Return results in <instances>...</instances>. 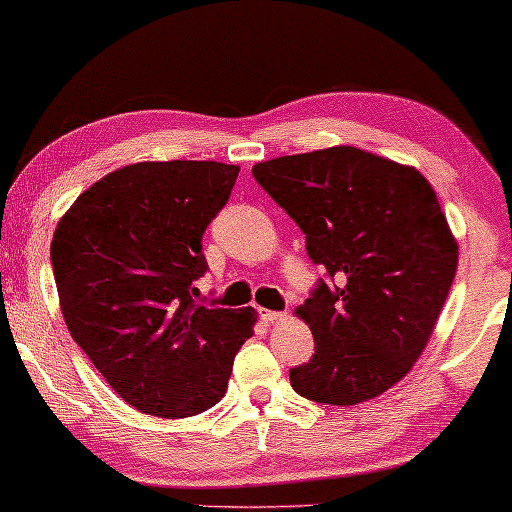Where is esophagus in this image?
<instances>
[{"mask_svg":"<svg viewBox=\"0 0 512 512\" xmlns=\"http://www.w3.org/2000/svg\"><path fill=\"white\" fill-rule=\"evenodd\" d=\"M258 314H261V319L265 321V324H275V321H284L289 314L286 312H275V310H258Z\"/></svg>","mask_w":512,"mask_h":512,"instance_id":"34e87169","label":"esophagus"}]
</instances>
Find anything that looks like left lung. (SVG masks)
<instances>
[{"label":"left lung","mask_w":512,"mask_h":512,"mask_svg":"<svg viewBox=\"0 0 512 512\" xmlns=\"http://www.w3.org/2000/svg\"><path fill=\"white\" fill-rule=\"evenodd\" d=\"M326 275L298 314L314 354L289 370L296 394L356 405L394 387L429 342L457 275V242L429 181L354 146L254 165Z\"/></svg>","instance_id":"left-lung-1"}]
</instances>
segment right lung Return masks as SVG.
I'll return each instance as SVG.
<instances>
[{
  "label": "right lung",
  "mask_w": 512,
  "mask_h": 512,
  "mask_svg": "<svg viewBox=\"0 0 512 512\" xmlns=\"http://www.w3.org/2000/svg\"><path fill=\"white\" fill-rule=\"evenodd\" d=\"M240 167L137 163L107 174L62 216L51 263L67 328L109 387L156 417H191L226 394L251 307L198 303L202 235Z\"/></svg>",
  "instance_id": "1"
}]
</instances>
